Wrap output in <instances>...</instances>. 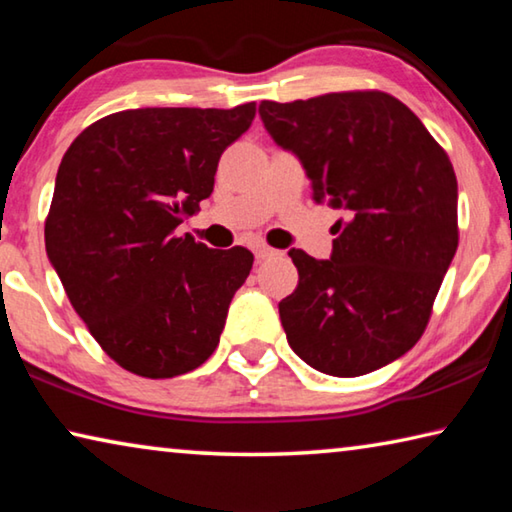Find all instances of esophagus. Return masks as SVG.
Instances as JSON below:
<instances>
[{"label": "esophagus", "mask_w": 512, "mask_h": 512, "mask_svg": "<svg viewBox=\"0 0 512 512\" xmlns=\"http://www.w3.org/2000/svg\"><path fill=\"white\" fill-rule=\"evenodd\" d=\"M253 250H255V257L259 259V262H262V259H271V257L282 255L280 250H275V248H268V246H264V244H257Z\"/></svg>", "instance_id": "34e87169"}]
</instances>
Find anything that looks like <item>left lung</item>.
<instances>
[{
  "mask_svg": "<svg viewBox=\"0 0 512 512\" xmlns=\"http://www.w3.org/2000/svg\"><path fill=\"white\" fill-rule=\"evenodd\" d=\"M259 117L300 160L314 201L345 210L329 259L289 250L300 275L280 302L291 350L334 377L400 359L427 327L458 248V185L447 153L386 92L262 101Z\"/></svg>",
  "mask_w": 512,
  "mask_h": 512,
  "instance_id": "obj_1",
  "label": "left lung"
}]
</instances>
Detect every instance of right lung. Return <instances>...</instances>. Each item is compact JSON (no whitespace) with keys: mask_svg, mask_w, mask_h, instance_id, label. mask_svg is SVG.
<instances>
[{"mask_svg":"<svg viewBox=\"0 0 512 512\" xmlns=\"http://www.w3.org/2000/svg\"><path fill=\"white\" fill-rule=\"evenodd\" d=\"M253 119L255 103L121 110L63 155L47 257L103 352L135 375H185L219 345L253 253L173 230L212 194L221 153Z\"/></svg>","mask_w":512,"mask_h":512,"instance_id":"right-lung-1","label":"right lung"}]
</instances>
